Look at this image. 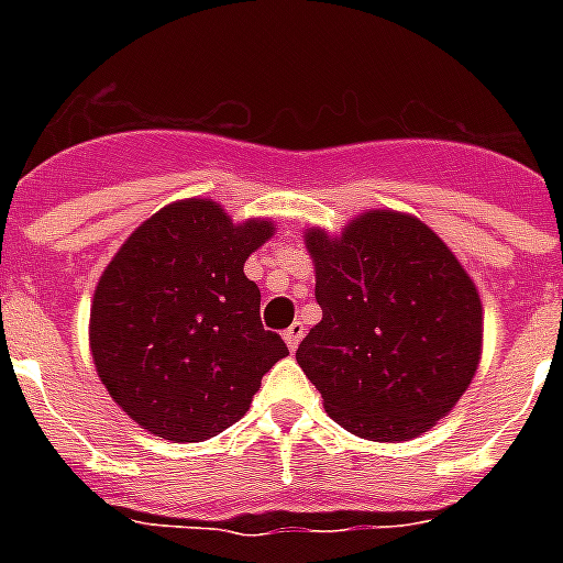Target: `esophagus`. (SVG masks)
I'll return each mask as SVG.
<instances>
[{
	"instance_id": "obj_1",
	"label": "esophagus",
	"mask_w": 563,
	"mask_h": 563,
	"mask_svg": "<svg viewBox=\"0 0 563 563\" xmlns=\"http://www.w3.org/2000/svg\"><path fill=\"white\" fill-rule=\"evenodd\" d=\"M283 339H286V344H289V351H295L300 339H303V324H300V321H295V324H291V327H286V333H283Z\"/></svg>"
}]
</instances>
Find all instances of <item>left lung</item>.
I'll use <instances>...</instances> for the list:
<instances>
[{"label": "left lung", "mask_w": 563, "mask_h": 563, "mask_svg": "<svg viewBox=\"0 0 563 563\" xmlns=\"http://www.w3.org/2000/svg\"><path fill=\"white\" fill-rule=\"evenodd\" d=\"M307 247L321 321L295 360L327 415L368 441L418 438L479 368V291L453 251L406 212H362L339 236L309 228Z\"/></svg>", "instance_id": "1"}]
</instances>
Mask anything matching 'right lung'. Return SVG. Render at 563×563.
Segmentation results:
<instances>
[{
  "mask_svg": "<svg viewBox=\"0 0 563 563\" xmlns=\"http://www.w3.org/2000/svg\"><path fill=\"white\" fill-rule=\"evenodd\" d=\"M272 236V221L233 224L221 203L187 198L143 221L104 268L90 307L92 362L152 435H219L289 356L260 321V289L245 277V260Z\"/></svg>",
  "mask_w": 563,
  "mask_h": 563,
  "instance_id": "obj_1",
  "label": "right lung"
}]
</instances>
